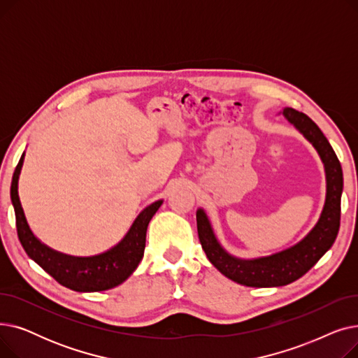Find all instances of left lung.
Returning <instances> with one entry per match:
<instances>
[{
  "label": "left lung",
  "mask_w": 358,
  "mask_h": 358,
  "mask_svg": "<svg viewBox=\"0 0 358 358\" xmlns=\"http://www.w3.org/2000/svg\"><path fill=\"white\" fill-rule=\"evenodd\" d=\"M278 115L302 135L317 152L325 169V203L313 228L294 245L270 255L241 258L229 254L219 242L210 219L203 208L196 212L201 247L212 264L232 281L248 287H278L293 283L306 274L332 247L340 229L343 168L324 134L306 115L285 107Z\"/></svg>",
  "instance_id": "1"
}]
</instances>
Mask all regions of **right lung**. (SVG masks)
Returning a JSON list of instances; mask_svg holds the SVG:
<instances>
[{
    "instance_id": "obj_1",
    "label": "right lung",
    "mask_w": 358,
    "mask_h": 358,
    "mask_svg": "<svg viewBox=\"0 0 358 358\" xmlns=\"http://www.w3.org/2000/svg\"><path fill=\"white\" fill-rule=\"evenodd\" d=\"M24 157L26 152H23L14 169L10 197L15 213L18 239L26 254L58 283L75 292H103L122 285L134 274L143 258L148 224L164 200L161 199L146 206L130 224L124 236L107 251L88 257L69 255L43 243L33 234L26 219L20 197H18V180H20Z\"/></svg>"
}]
</instances>
